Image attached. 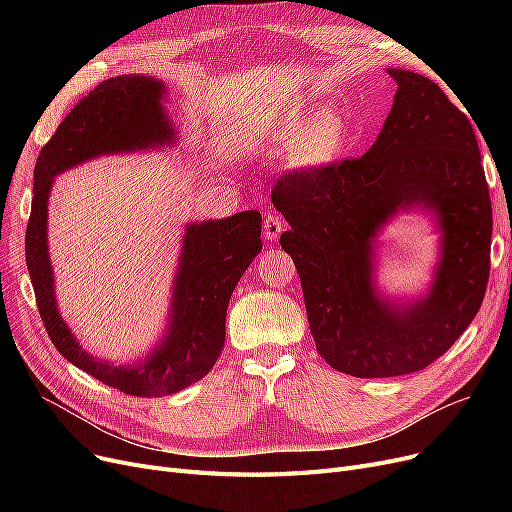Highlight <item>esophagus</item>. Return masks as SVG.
<instances>
[{
  "instance_id": "1",
  "label": "esophagus",
  "mask_w": 512,
  "mask_h": 512,
  "mask_svg": "<svg viewBox=\"0 0 512 512\" xmlns=\"http://www.w3.org/2000/svg\"><path fill=\"white\" fill-rule=\"evenodd\" d=\"M284 230V220L278 213H267L263 218V236L267 240H276Z\"/></svg>"
}]
</instances>
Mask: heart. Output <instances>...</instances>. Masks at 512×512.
Instances as JSON below:
<instances>
[{"label": "heart", "mask_w": 512, "mask_h": 512, "mask_svg": "<svg viewBox=\"0 0 512 512\" xmlns=\"http://www.w3.org/2000/svg\"><path fill=\"white\" fill-rule=\"evenodd\" d=\"M278 141L288 147V159L297 168H324L336 161L348 143V126L334 112H307L286 118Z\"/></svg>", "instance_id": "1"}]
</instances>
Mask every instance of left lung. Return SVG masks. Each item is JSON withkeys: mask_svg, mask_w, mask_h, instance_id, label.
Wrapping results in <instances>:
<instances>
[{"mask_svg": "<svg viewBox=\"0 0 512 512\" xmlns=\"http://www.w3.org/2000/svg\"><path fill=\"white\" fill-rule=\"evenodd\" d=\"M388 74L398 89L365 155L292 170L272 188L317 353L355 378L434 363L477 315L490 278L492 201L473 124L429 78ZM411 206L437 215L443 257L427 298L392 306L370 284L372 238Z\"/></svg>", "mask_w": 512, "mask_h": 512, "instance_id": "obj_1", "label": "left lung"}]
</instances>
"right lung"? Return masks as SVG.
Listing matches in <instances>:
<instances>
[{"label": "right lung", "instance_id": "right-lung-1", "mask_svg": "<svg viewBox=\"0 0 512 512\" xmlns=\"http://www.w3.org/2000/svg\"><path fill=\"white\" fill-rule=\"evenodd\" d=\"M166 87L139 74L107 78L80 99L41 149L33 207L26 224V267L53 346L78 369L130 396H164L199 382L218 361L226 338V309L240 276L261 251V213L188 224L174 278L166 338L139 365H114L83 351L60 317L47 253V199L53 178L99 155L174 143L164 112Z\"/></svg>", "mask_w": 512, "mask_h": 512}]
</instances>
